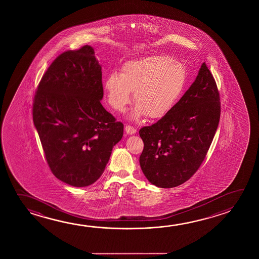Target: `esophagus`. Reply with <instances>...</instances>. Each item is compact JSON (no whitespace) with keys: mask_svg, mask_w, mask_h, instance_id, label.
<instances>
[{"mask_svg":"<svg viewBox=\"0 0 259 259\" xmlns=\"http://www.w3.org/2000/svg\"><path fill=\"white\" fill-rule=\"evenodd\" d=\"M124 130H125L127 135H134V134H136V128L133 127L131 125H126V126L124 127Z\"/></svg>","mask_w":259,"mask_h":259,"instance_id":"1","label":"esophagus"}]
</instances>
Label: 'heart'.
Here are the masks:
<instances>
[{
  "mask_svg": "<svg viewBox=\"0 0 259 259\" xmlns=\"http://www.w3.org/2000/svg\"><path fill=\"white\" fill-rule=\"evenodd\" d=\"M187 83L183 63L168 56H152L124 64L118 73H110L104 82L107 102L123 112L131 102L136 106L132 116L160 118L167 115L182 98Z\"/></svg>",
  "mask_w": 259,
  "mask_h": 259,
  "instance_id": "heart-1",
  "label": "heart"
}]
</instances>
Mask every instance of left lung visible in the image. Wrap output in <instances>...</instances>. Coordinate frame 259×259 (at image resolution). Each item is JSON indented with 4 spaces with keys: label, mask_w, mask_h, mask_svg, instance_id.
<instances>
[{
    "label": "left lung",
    "mask_w": 259,
    "mask_h": 259,
    "mask_svg": "<svg viewBox=\"0 0 259 259\" xmlns=\"http://www.w3.org/2000/svg\"><path fill=\"white\" fill-rule=\"evenodd\" d=\"M216 81L202 63L190 89L174 108L139 131L144 146L141 169L149 182L174 188L187 182L204 161L221 117Z\"/></svg>",
    "instance_id": "1"
}]
</instances>
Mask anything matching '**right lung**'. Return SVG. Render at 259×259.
I'll use <instances>...</instances> for the list:
<instances>
[{"label": "right lung", "instance_id": "right-lung-1", "mask_svg": "<svg viewBox=\"0 0 259 259\" xmlns=\"http://www.w3.org/2000/svg\"><path fill=\"white\" fill-rule=\"evenodd\" d=\"M101 66L93 48L65 51L43 75L33 122L48 164L61 182L93 184L102 175L123 124L104 108Z\"/></svg>", "mask_w": 259, "mask_h": 259}]
</instances>
